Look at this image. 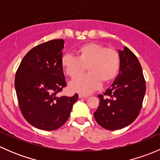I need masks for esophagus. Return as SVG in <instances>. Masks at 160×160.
<instances>
[{
    "mask_svg": "<svg viewBox=\"0 0 160 160\" xmlns=\"http://www.w3.org/2000/svg\"><path fill=\"white\" fill-rule=\"evenodd\" d=\"M79 98H88V95H84V94H82V93H79Z\"/></svg>",
    "mask_w": 160,
    "mask_h": 160,
    "instance_id": "obj_1",
    "label": "esophagus"
}]
</instances>
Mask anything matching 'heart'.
Wrapping results in <instances>:
<instances>
[{
    "label": "heart",
    "instance_id": "b5f03b06",
    "mask_svg": "<svg viewBox=\"0 0 160 160\" xmlns=\"http://www.w3.org/2000/svg\"><path fill=\"white\" fill-rule=\"evenodd\" d=\"M76 52L77 57L70 54L62 56V69L71 78L80 75L85 66L88 68V73L70 82V89L72 91L88 95L99 89L101 81L109 83L117 76L120 67V57L114 49L90 42L79 47Z\"/></svg>",
    "mask_w": 160,
    "mask_h": 160
}]
</instances>
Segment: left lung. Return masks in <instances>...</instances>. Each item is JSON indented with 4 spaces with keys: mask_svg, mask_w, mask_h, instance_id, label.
<instances>
[{
    "mask_svg": "<svg viewBox=\"0 0 160 160\" xmlns=\"http://www.w3.org/2000/svg\"><path fill=\"white\" fill-rule=\"evenodd\" d=\"M119 73L112 85L98 95L100 104L93 113L96 122L108 130L123 128L136 119L146 93V81L139 61L127 48L118 50Z\"/></svg>",
    "mask_w": 160,
    "mask_h": 160,
    "instance_id": "1",
    "label": "left lung"
}]
</instances>
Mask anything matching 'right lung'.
Listing matches in <instances>:
<instances>
[{
	"label": "right lung",
	"mask_w": 160,
	"mask_h": 160,
	"mask_svg": "<svg viewBox=\"0 0 160 160\" xmlns=\"http://www.w3.org/2000/svg\"><path fill=\"white\" fill-rule=\"evenodd\" d=\"M63 39H54L32 49L21 62L14 87L24 118L38 129L52 131L68 120L78 94L59 97L67 86L61 59Z\"/></svg>",
	"instance_id": "1"
}]
</instances>
